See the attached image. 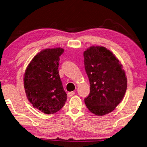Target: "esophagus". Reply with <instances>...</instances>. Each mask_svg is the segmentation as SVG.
Here are the masks:
<instances>
[{"instance_id":"esophagus-1","label":"esophagus","mask_w":147,"mask_h":147,"mask_svg":"<svg viewBox=\"0 0 147 147\" xmlns=\"http://www.w3.org/2000/svg\"><path fill=\"white\" fill-rule=\"evenodd\" d=\"M74 94H75V92H74V91H71V92H69L67 93V96H68V97H71V96H74Z\"/></svg>"}]
</instances>
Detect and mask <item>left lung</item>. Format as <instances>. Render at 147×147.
I'll return each instance as SVG.
<instances>
[{"label": "left lung", "mask_w": 147, "mask_h": 147, "mask_svg": "<svg viewBox=\"0 0 147 147\" xmlns=\"http://www.w3.org/2000/svg\"><path fill=\"white\" fill-rule=\"evenodd\" d=\"M84 57L90 86L85 104L94 115H107L115 110L125 96V71L115 55L104 47H90L84 52Z\"/></svg>", "instance_id": "1"}]
</instances>
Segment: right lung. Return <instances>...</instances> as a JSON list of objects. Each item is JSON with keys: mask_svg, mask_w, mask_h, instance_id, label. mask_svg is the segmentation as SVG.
Returning <instances> with one entry per match:
<instances>
[{"mask_svg": "<svg viewBox=\"0 0 147 147\" xmlns=\"http://www.w3.org/2000/svg\"><path fill=\"white\" fill-rule=\"evenodd\" d=\"M64 50L47 48L34 57L24 75V86L28 100L42 113L54 114L63 107L67 94L58 74L60 57Z\"/></svg>", "mask_w": 147, "mask_h": 147, "instance_id": "add662e5", "label": "right lung"}]
</instances>
